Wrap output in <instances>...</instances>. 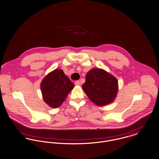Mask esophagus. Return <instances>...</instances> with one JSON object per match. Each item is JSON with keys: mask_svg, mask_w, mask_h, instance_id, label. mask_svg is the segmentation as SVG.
<instances>
[{"mask_svg": "<svg viewBox=\"0 0 159 159\" xmlns=\"http://www.w3.org/2000/svg\"><path fill=\"white\" fill-rule=\"evenodd\" d=\"M75 85H80V82L79 80H76V81L75 82Z\"/></svg>", "mask_w": 159, "mask_h": 159, "instance_id": "obj_1", "label": "esophagus"}]
</instances>
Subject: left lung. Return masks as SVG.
I'll return each mask as SVG.
<instances>
[{
    "mask_svg": "<svg viewBox=\"0 0 159 159\" xmlns=\"http://www.w3.org/2000/svg\"><path fill=\"white\" fill-rule=\"evenodd\" d=\"M82 88L95 104L106 106L112 102L116 96L118 80L104 70L93 69L87 73Z\"/></svg>",
    "mask_w": 159,
    "mask_h": 159,
    "instance_id": "8db88e82",
    "label": "left lung"
}]
</instances>
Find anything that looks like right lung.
Returning <instances> with one entry per match:
<instances>
[{
    "mask_svg": "<svg viewBox=\"0 0 159 159\" xmlns=\"http://www.w3.org/2000/svg\"><path fill=\"white\" fill-rule=\"evenodd\" d=\"M74 87L73 83L61 70H55L49 73L41 84L44 101L54 108L63 103Z\"/></svg>",
    "mask_w": 159,
    "mask_h": 159,
    "instance_id": "add662e5",
    "label": "right lung"
}]
</instances>
